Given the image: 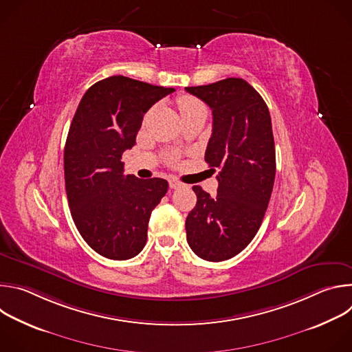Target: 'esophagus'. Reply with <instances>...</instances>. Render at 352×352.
Returning <instances> with one entry per match:
<instances>
[{
	"instance_id": "1",
	"label": "esophagus",
	"mask_w": 352,
	"mask_h": 352,
	"mask_svg": "<svg viewBox=\"0 0 352 352\" xmlns=\"http://www.w3.org/2000/svg\"><path fill=\"white\" fill-rule=\"evenodd\" d=\"M168 182H170V188H171V189H177V188H181V186H184V184H182L181 181L175 179V178H171Z\"/></svg>"
}]
</instances>
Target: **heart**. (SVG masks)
Wrapping results in <instances>:
<instances>
[{
	"label": "heart",
	"instance_id": "obj_1",
	"mask_svg": "<svg viewBox=\"0 0 352 352\" xmlns=\"http://www.w3.org/2000/svg\"><path fill=\"white\" fill-rule=\"evenodd\" d=\"M202 106L204 104L200 103L197 98H195L192 96H184L178 100V107H179V111H181L182 116L195 110V109H197V107H202Z\"/></svg>",
	"mask_w": 352,
	"mask_h": 352
}]
</instances>
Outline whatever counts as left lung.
I'll return each mask as SVG.
<instances>
[{
    "mask_svg": "<svg viewBox=\"0 0 352 352\" xmlns=\"http://www.w3.org/2000/svg\"><path fill=\"white\" fill-rule=\"evenodd\" d=\"M212 109L213 132L205 160L219 170L217 196L199 185L186 217V239L205 261L234 258L256 235L276 177L272 118L262 96L241 78L185 87Z\"/></svg>",
    "mask_w": 352,
    "mask_h": 352,
    "instance_id": "8db88e82",
    "label": "left lung"
}]
</instances>
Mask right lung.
Instances as JSON below:
<instances>
[{
  "mask_svg": "<svg viewBox=\"0 0 352 352\" xmlns=\"http://www.w3.org/2000/svg\"><path fill=\"white\" fill-rule=\"evenodd\" d=\"M174 90L110 76L87 89L74 116L64 148L67 197L82 238L104 258L126 261L146 245L150 214L168 182L125 177L121 159L147 110Z\"/></svg>",
  "mask_w": 352,
  "mask_h": 352,
  "instance_id": "obj_1",
  "label": "right lung"
}]
</instances>
